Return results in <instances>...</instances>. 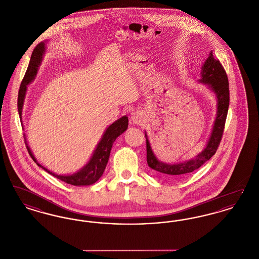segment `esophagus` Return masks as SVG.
Here are the masks:
<instances>
[{"label": "esophagus", "mask_w": 259, "mask_h": 259, "mask_svg": "<svg viewBox=\"0 0 259 259\" xmlns=\"http://www.w3.org/2000/svg\"><path fill=\"white\" fill-rule=\"evenodd\" d=\"M131 120H132V122L134 124H139V125L143 124L144 121H145V115H144V113L142 111H136V112L132 114Z\"/></svg>", "instance_id": "1"}]
</instances>
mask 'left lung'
Masks as SVG:
<instances>
[{
    "mask_svg": "<svg viewBox=\"0 0 259 259\" xmlns=\"http://www.w3.org/2000/svg\"><path fill=\"white\" fill-rule=\"evenodd\" d=\"M205 84L215 95L217 98V116L212 129L205 148L190 160L179 163H166L158 160L152 151L148 141L147 132V161L149 168L154 170L159 176L169 180H180L199 169L206 161L214 155L222 140L227 111L229 107V83L227 74L221 62L214 59L212 51L202 66L201 78L198 80Z\"/></svg>",
    "mask_w": 259,
    "mask_h": 259,
    "instance_id": "8db88e82",
    "label": "left lung"
}]
</instances>
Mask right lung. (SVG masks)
<instances>
[{
	"instance_id": "1",
	"label": "right lung",
	"mask_w": 259,
	"mask_h": 259,
	"mask_svg": "<svg viewBox=\"0 0 259 259\" xmlns=\"http://www.w3.org/2000/svg\"><path fill=\"white\" fill-rule=\"evenodd\" d=\"M46 53V42L41 41L38 44L36 49L33 51L30 63L28 66V69L26 71V74L24 75V78L21 82V85L19 88L18 92V100H17V107H18V113L21 118L22 122V110H23V105H24L25 96L27 92V85L30 84L36 77L37 75L38 66L42 61V55ZM128 128V117L124 115L114 121L113 123L111 124L104 134L102 136L100 142L97 145L96 148L94 149L92 156L90 157L89 161L87 164L79 169L78 171L74 172V174H69V175H58L55 172H52L39 163H37L36 157L34 156L33 152L29 148L26 137H25V144L27 145V149L32 157V159L37 163V166L42 168L45 171L52 175L53 177L61 180L63 182L69 184V185H75V186H84V185H90L95 184L99 179L102 177L103 172L106 169V166L108 164V161L110 158L111 154V148L113 142L116 140L118 136L121 135L124 133Z\"/></svg>"
}]
</instances>
